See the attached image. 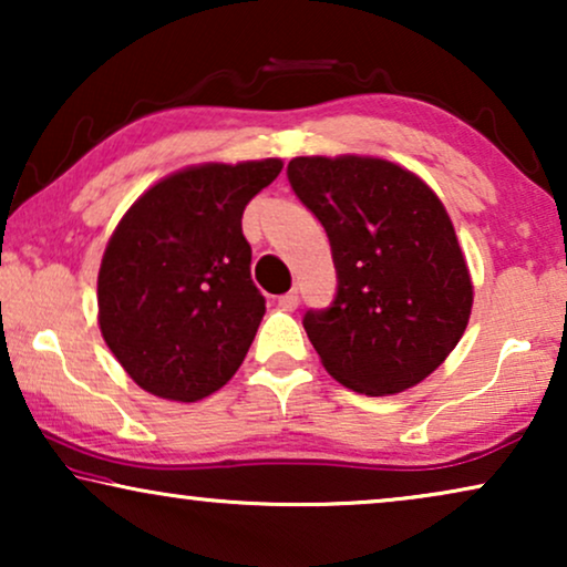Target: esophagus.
Segmentation results:
<instances>
[{
  "instance_id": "34e87169",
  "label": "esophagus",
  "mask_w": 567,
  "mask_h": 567,
  "mask_svg": "<svg viewBox=\"0 0 567 567\" xmlns=\"http://www.w3.org/2000/svg\"><path fill=\"white\" fill-rule=\"evenodd\" d=\"M278 305H281V309H286V312H293V309L299 307V293L297 291L284 293V297H278Z\"/></svg>"
}]
</instances>
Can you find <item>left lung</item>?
<instances>
[{
    "label": "left lung",
    "mask_w": 567,
    "mask_h": 567,
    "mask_svg": "<svg viewBox=\"0 0 567 567\" xmlns=\"http://www.w3.org/2000/svg\"><path fill=\"white\" fill-rule=\"evenodd\" d=\"M289 181L330 237L338 297L307 312L328 374L382 398L449 359L472 315V276L452 216L413 169L371 154L293 157Z\"/></svg>",
    "instance_id": "obj_1"
}]
</instances>
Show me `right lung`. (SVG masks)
<instances>
[{
  "label": "right lung",
  "mask_w": 567,
  "mask_h": 567,
  "mask_svg": "<svg viewBox=\"0 0 567 567\" xmlns=\"http://www.w3.org/2000/svg\"><path fill=\"white\" fill-rule=\"evenodd\" d=\"M281 167L268 157L177 169L150 185L107 239L100 332L154 398L204 400L245 361L266 299L250 278L243 212Z\"/></svg>",
  "instance_id": "right-lung-1"
}]
</instances>
